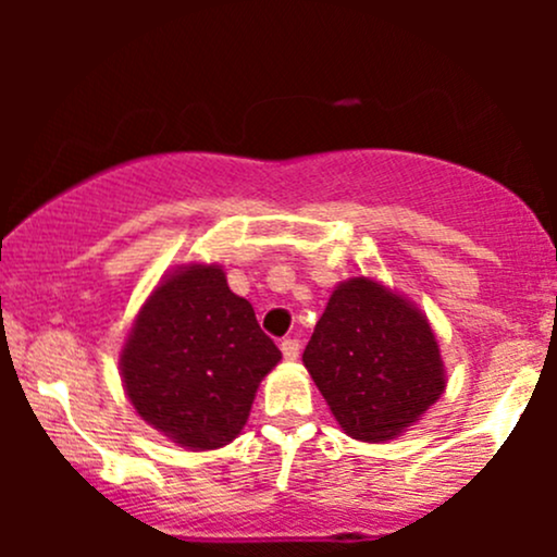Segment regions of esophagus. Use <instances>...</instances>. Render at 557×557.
<instances>
[{
  "instance_id": "obj_1",
  "label": "esophagus",
  "mask_w": 557,
  "mask_h": 557,
  "mask_svg": "<svg viewBox=\"0 0 557 557\" xmlns=\"http://www.w3.org/2000/svg\"><path fill=\"white\" fill-rule=\"evenodd\" d=\"M280 350H283V356L287 361H296L298 359V350H300V343L296 337H287V341L280 343Z\"/></svg>"
}]
</instances>
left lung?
<instances>
[{
  "mask_svg": "<svg viewBox=\"0 0 557 557\" xmlns=\"http://www.w3.org/2000/svg\"><path fill=\"white\" fill-rule=\"evenodd\" d=\"M304 363L343 432L361 443L398 437L445 389L426 317L367 277L332 290Z\"/></svg>",
  "mask_w": 557,
  "mask_h": 557,
  "instance_id": "8db88e82",
  "label": "left lung"
}]
</instances>
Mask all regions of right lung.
<instances>
[{
  "label": "right lung",
  "mask_w": 557,
  "mask_h": 557,
  "mask_svg": "<svg viewBox=\"0 0 557 557\" xmlns=\"http://www.w3.org/2000/svg\"><path fill=\"white\" fill-rule=\"evenodd\" d=\"M283 359L220 267H183L151 293L120 356L138 417L172 443L212 450L246 424L259 382Z\"/></svg>",
  "instance_id": "obj_1"
}]
</instances>
